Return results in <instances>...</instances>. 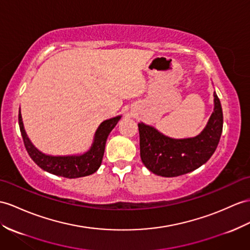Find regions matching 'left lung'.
Instances as JSON below:
<instances>
[{
	"instance_id": "8db88e82",
	"label": "left lung",
	"mask_w": 250,
	"mask_h": 250,
	"mask_svg": "<svg viewBox=\"0 0 250 250\" xmlns=\"http://www.w3.org/2000/svg\"><path fill=\"white\" fill-rule=\"evenodd\" d=\"M214 111L198 136L172 139L153 126L139 123L140 156L150 172L163 177H176L202 167L214 153L223 131V110L214 92Z\"/></svg>"
}]
</instances>
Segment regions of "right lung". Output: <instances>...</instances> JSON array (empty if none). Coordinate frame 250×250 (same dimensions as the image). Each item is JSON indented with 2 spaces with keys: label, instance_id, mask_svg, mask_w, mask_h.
Instances as JSON below:
<instances>
[{
  "label": "right lung",
  "instance_id": "add662e5",
  "mask_svg": "<svg viewBox=\"0 0 250 250\" xmlns=\"http://www.w3.org/2000/svg\"><path fill=\"white\" fill-rule=\"evenodd\" d=\"M120 119L121 115L103 122L96 129L92 146L87 153L78 156H50L41 153L30 142L25 130H24L21 112L19 110L20 131L24 146H25L29 157L44 171L65 178L84 177V176L95 173L99 169L103 156H104L107 138L114 128V126L118 124Z\"/></svg>",
  "mask_w": 250,
  "mask_h": 250
}]
</instances>
